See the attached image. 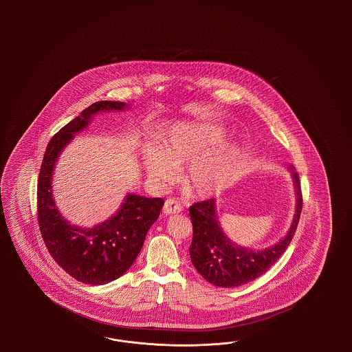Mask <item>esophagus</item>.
Returning a JSON list of instances; mask_svg holds the SVG:
<instances>
[{"label":"esophagus","instance_id":"1","mask_svg":"<svg viewBox=\"0 0 352 352\" xmlns=\"http://www.w3.org/2000/svg\"><path fill=\"white\" fill-rule=\"evenodd\" d=\"M182 210H183L182 204L178 203V201L174 200V199H168V200L165 201L164 208H162V212H164V214H166V215L181 213Z\"/></svg>","mask_w":352,"mask_h":352}]
</instances>
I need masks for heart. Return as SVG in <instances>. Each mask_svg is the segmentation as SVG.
<instances>
[{"label":"heart","mask_w":352,"mask_h":352,"mask_svg":"<svg viewBox=\"0 0 352 352\" xmlns=\"http://www.w3.org/2000/svg\"><path fill=\"white\" fill-rule=\"evenodd\" d=\"M222 137L218 129L182 124L173 128L159 149H144V168L152 179L169 184L177 179L175 169L190 162L184 174L190 191L200 197L213 196L228 186L239 159V148L231 143L204 151L219 143Z\"/></svg>","instance_id":"heart-1"}]
</instances>
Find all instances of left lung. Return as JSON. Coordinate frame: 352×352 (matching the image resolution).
Instances as JSON below:
<instances>
[{
    "label": "left lung",
    "instance_id": "1",
    "mask_svg": "<svg viewBox=\"0 0 352 352\" xmlns=\"http://www.w3.org/2000/svg\"><path fill=\"white\" fill-rule=\"evenodd\" d=\"M289 169L296 188V213L287 234L274 245L254 250L231 241L218 221L214 199L193 204L190 208L193 226L190 256L192 265L206 281L221 288L244 285L263 275L287 250L297 230L302 210L298 173L293 166Z\"/></svg>",
    "mask_w": 352,
    "mask_h": 352
}]
</instances>
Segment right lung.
Instances as JSON below:
<instances>
[{
    "instance_id": "obj_1",
    "label": "right lung",
    "mask_w": 352,
    "mask_h": 352,
    "mask_svg": "<svg viewBox=\"0 0 352 352\" xmlns=\"http://www.w3.org/2000/svg\"><path fill=\"white\" fill-rule=\"evenodd\" d=\"M124 102L102 100L84 109L49 142L37 184V213L43 243L54 261L76 280L103 285L122 276L137 259L151 226L160 215L162 199L128 193L118 212L102 223L80 227L67 221L53 197L55 164L75 134L99 112L122 111Z\"/></svg>"
}]
</instances>
